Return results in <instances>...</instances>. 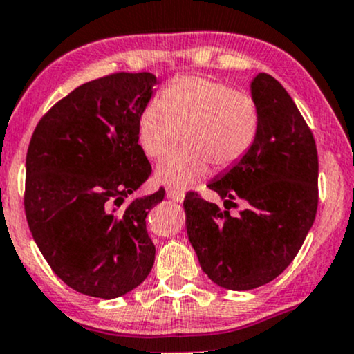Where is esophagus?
Listing matches in <instances>:
<instances>
[{
  "label": "esophagus",
  "instance_id": "1",
  "mask_svg": "<svg viewBox=\"0 0 354 354\" xmlns=\"http://www.w3.org/2000/svg\"><path fill=\"white\" fill-rule=\"evenodd\" d=\"M166 194H168L169 200H173V201L181 203L183 200H185V191H183V189H178V188H168V189H166Z\"/></svg>",
  "mask_w": 354,
  "mask_h": 354
}]
</instances>
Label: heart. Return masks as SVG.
<instances>
[{
    "label": "heart",
    "instance_id": "heart-1",
    "mask_svg": "<svg viewBox=\"0 0 354 354\" xmlns=\"http://www.w3.org/2000/svg\"><path fill=\"white\" fill-rule=\"evenodd\" d=\"M183 131L185 149L166 154L154 171L158 183L189 188L211 171L230 169L253 148L259 129L254 100L230 84L205 76H183L141 111L138 143L151 160L163 154Z\"/></svg>",
    "mask_w": 354,
    "mask_h": 354
}]
</instances>
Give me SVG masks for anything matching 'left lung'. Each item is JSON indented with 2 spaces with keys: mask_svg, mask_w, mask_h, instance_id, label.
Instances as JSON below:
<instances>
[{
  "mask_svg": "<svg viewBox=\"0 0 354 354\" xmlns=\"http://www.w3.org/2000/svg\"><path fill=\"white\" fill-rule=\"evenodd\" d=\"M259 111L253 148L208 185L221 209L198 193L186 194V230L201 270L218 286L246 291L273 281L291 265L318 209V151L310 126L271 75L251 83ZM234 199L245 208L229 214Z\"/></svg>",
  "mask_w": 354,
  "mask_h": 354,
  "instance_id": "left-lung-1",
  "label": "left lung"
}]
</instances>
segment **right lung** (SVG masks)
I'll return each mask as SVG.
<instances>
[{"label": "right lung", "mask_w": 354, "mask_h": 354, "mask_svg": "<svg viewBox=\"0 0 354 354\" xmlns=\"http://www.w3.org/2000/svg\"><path fill=\"white\" fill-rule=\"evenodd\" d=\"M151 73H113L59 100L36 124L26 153L24 213L39 251L78 293L113 299L145 281L154 263L146 230L165 188L123 206L151 174L138 120Z\"/></svg>", "instance_id": "1"}]
</instances>
